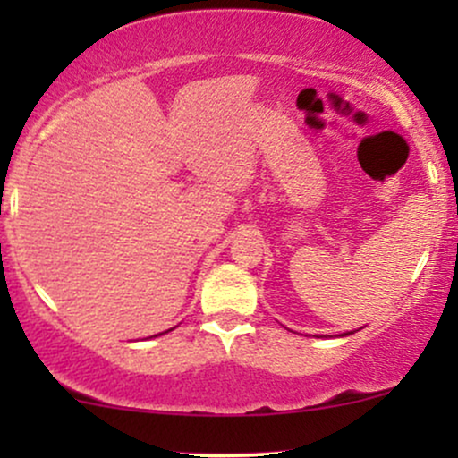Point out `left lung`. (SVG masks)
Wrapping results in <instances>:
<instances>
[{
  "label": "left lung",
  "mask_w": 458,
  "mask_h": 458,
  "mask_svg": "<svg viewBox=\"0 0 458 458\" xmlns=\"http://www.w3.org/2000/svg\"><path fill=\"white\" fill-rule=\"evenodd\" d=\"M349 334H351V331H349ZM349 334H344V335H349Z\"/></svg>",
  "instance_id": "obj_1"
}]
</instances>
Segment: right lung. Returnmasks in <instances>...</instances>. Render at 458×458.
<instances>
[{
	"mask_svg": "<svg viewBox=\"0 0 458 458\" xmlns=\"http://www.w3.org/2000/svg\"><path fill=\"white\" fill-rule=\"evenodd\" d=\"M159 335H161V334H159Z\"/></svg>",
	"mask_w": 458,
	"mask_h": 458,
	"instance_id": "add662e5",
	"label": "right lung"
}]
</instances>
